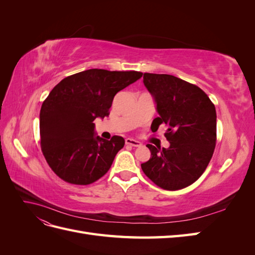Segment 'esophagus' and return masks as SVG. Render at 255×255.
<instances>
[{"mask_svg": "<svg viewBox=\"0 0 255 255\" xmlns=\"http://www.w3.org/2000/svg\"><path fill=\"white\" fill-rule=\"evenodd\" d=\"M126 143L128 144V145H132V146H140L141 145L140 141H138L136 139H133V138H127Z\"/></svg>", "mask_w": 255, "mask_h": 255, "instance_id": "34e87169", "label": "esophagus"}]
</instances>
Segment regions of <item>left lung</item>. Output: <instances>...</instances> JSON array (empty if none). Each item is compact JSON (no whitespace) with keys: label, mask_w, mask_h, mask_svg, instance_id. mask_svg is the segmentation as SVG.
<instances>
[{"label":"left lung","mask_w":255,"mask_h":255,"mask_svg":"<svg viewBox=\"0 0 255 255\" xmlns=\"http://www.w3.org/2000/svg\"><path fill=\"white\" fill-rule=\"evenodd\" d=\"M143 84L156 104L158 117L151 125L156 132L161 123L169 148L146 144L151 157L141 169L157 186L167 190L187 187L202 175L216 145L215 105L196 85L169 74L144 73Z\"/></svg>","instance_id":"8db88e82"}]
</instances>
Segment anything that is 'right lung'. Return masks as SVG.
Masks as SVG:
<instances>
[{
    "label": "right lung",
    "instance_id": "right-lung-1",
    "mask_svg": "<svg viewBox=\"0 0 255 255\" xmlns=\"http://www.w3.org/2000/svg\"><path fill=\"white\" fill-rule=\"evenodd\" d=\"M141 76L137 71L89 69L67 76L52 89L40 110V143L61 180L88 185L110 170L125 139L97 136L94 121L109 116L116 94Z\"/></svg>",
    "mask_w": 255,
    "mask_h": 255
}]
</instances>
